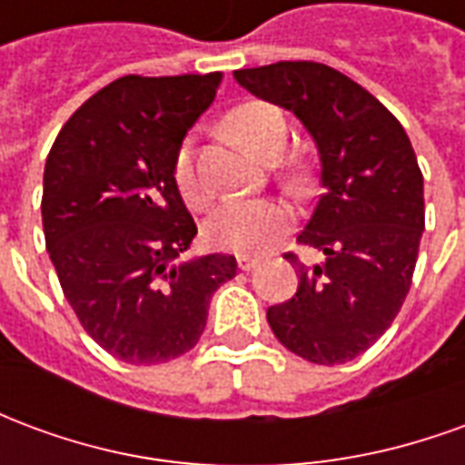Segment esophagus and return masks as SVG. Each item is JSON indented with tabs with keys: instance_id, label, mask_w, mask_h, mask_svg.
<instances>
[{
	"instance_id": "1",
	"label": "esophagus",
	"mask_w": 465,
	"mask_h": 465,
	"mask_svg": "<svg viewBox=\"0 0 465 465\" xmlns=\"http://www.w3.org/2000/svg\"><path fill=\"white\" fill-rule=\"evenodd\" d=\"M259 266V259H249V256H239V269L242 272H253Z\"/></svg>"
}]
</instances>
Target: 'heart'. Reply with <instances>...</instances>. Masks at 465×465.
<instances>
[{
    "instance_id": "b5f03b06",
    "label": "heart",
    "mask_w": 465,
    "mask_h": 465,
    "mask_svg": "<svg viewBox=\"0 0 465 465\" xmlns=\"http://www.w3.org/2000/svg\"><path fill=\"white\" fill-rule=\"evenodd\" d=\"M233 134L242 139L256 156L266 162L276 159L286 146V119L282 109L266 102H246L236 106L229 116ZM173 182L189 206H202L209 199L192 142L182 143L173 159ZM292 213L283 203L269 199H232L222 203L203 223V236L219 252L259 253L289 229Z\"/></svg>"
}]
</instances>
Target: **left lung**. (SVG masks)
I'll return each instance as SVG.
<instances>
[{"mask_svg":"<svg viewBox=\"0 0 465 465\" xmlns=\"http://www.w3.org/2000/svg\"><path fill=\"white\" fill-rule=\"evenodd\" d=\"M233 79L312 134L323 193L299 242L323 252L306 266L286 253L299 289L269 306L273 336L296 356L333 366L389 329L411 289L423 233V176L399 119L361 84L319 62L239 69Z\"/></svg>","mask_w":465,"mask_h":465,"instance_id":"left-lung-1","label":"left lung"}]
</instances>
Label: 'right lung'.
<instances>
[{
    "mask_svg": "<svg viewBox=\"0 0 465 465\" xmlns=\"http://www.w3.org/2000/svg\"><path fill=\"white\" fill-rule=\"evenodd\" d=\"M222 72L122 76L69 116L45 166L49 259L84 331L116 359L153 366L199 341L236 259L182 262L196 223L173 159L212 106Z\"/></svg>",
    "mask_w": 465,
    "mask_h": 465,
    "instance_id": "obj_1",
    "label": "right lung"
}]
</instances>
